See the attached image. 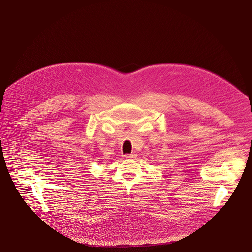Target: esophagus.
<instances>
[{
    "mask_svg": "<svg viewBox=\"0 0 252 252\" xmlns=\"http://www.w3.org/2000/svg\"><path fill=\"white\" fill-rule=\"evenodd\" d=\"M124 157H125V158L129 159V158H135V157H136V155H134V154H131V155H125Z\"/></svg>",
    "mask_w": 252,
    "mask_h": 252,
    "instance_id": "34e87169",
    "label": "esophagus"
}]
</instances>
